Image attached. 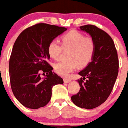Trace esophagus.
Instances as JSON below:
<instances>
[{"label": "esophagus", "instance_id": "esophagus-1", "mask_svg": "<svg viewBox=\"0 0 128 128\" xmlns=\"http://www.w3.org/2000/svg\"><path fill=\"white\" fill-rule=\"evenodd\" d=\"M64 82L65 83H68L69 82H70V79L67 78H64Z\"/></svg>", "mask_w": 128, "mask_h": 128}]
</instances>
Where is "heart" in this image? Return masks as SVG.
<instances>
[{
	"instance_id": "1",
	"label": "heart",
	"mask_w": 128,
	"mask_h": 128,
	"mask_svg": "<svg viewBox=\"0 0 128 128\" xmlns=\"http://www.w3.org/2000/svg\"><path fill=\"white\" fill-rule=\"evenodd\" d=\"M63 49L69 50L68 60L56 63L54 69L60 75L67 76L78 66L83 67L90 62L96 49V43L91 36H85L80 32L72 30L62 36L61 44L58 40H54L48 46V54L54 60L59 59Z\"/></svg>"
}]
</instances>
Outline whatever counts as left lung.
<instances>
[{
  "instance_id": "8db88e82",
  "label": "left lung",
  "mask_w": 128,
  "mask_h": 128,
  "mask_svg": "<svg viewBox=\"0 0 128 128\" xmlns=\"http://www.w3.org/2000/svg\"><path fill=\"white\" fill-rule=\"evenodd\" d=\"M79 28L92 36L96 49L92 62L79 72L83 76L78 79L80 90L71 99L76 106L90 110L105 102L112 92L118 73V58L114 42L106 32L92 24Z\"/></svg>"
}]
</instances>
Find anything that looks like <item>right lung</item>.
<instances>
[{
  "label": "right lung",
  "mask_w": 128,
  "mask_h": 128,
  "mask_svg": "<svg viewBox=\"0 0 128 128\" xmlns=\"http://www.w3.org/2000/svg\"><path fill=\"white\" fill-rule=\"evenodd\" d=\"M66 30L40 23L24 29L16 39L10 58L9 72L13 94L23 106L30 109L46 106L51 99L53 86L64 82L52 72V67L48 62V46ZM40 72L46 73L43 80Z\"/></svg>",
  "instance_id": "1"
}]
</instances>
